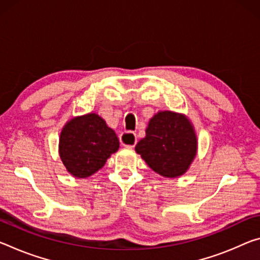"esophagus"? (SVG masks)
I'll use <instances>...</instances> for the list:
<instances>
[{"label":"esophagus","mask_w":260,"mask_h":260,"mask_svg":"<svg viewBox=\"0 0 260 260\" xmlns=\"http://www.w3.org/2000/svg\"><path fill=\"white\" fill-rule=\"evenodd\" d=\"M120 142L121 145L127 146V147H134L138 142V137L137 134L131 133V132H127V133H123L120 135Z\"/></svg>","instance_id":"obj_1"}]
</instances>
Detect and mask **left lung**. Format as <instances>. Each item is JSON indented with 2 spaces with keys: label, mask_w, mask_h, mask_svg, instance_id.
I'll use <instances>...</instances> for the list:
<instances>
[{
  "label": "left lung",
  "mask_w": 260,
  "mask_h": 260,
  "mask_svg": "<svg viewBox=\"0 0 260 260\" xmlns=\"http://www.w3.org/2000/svg\"><path fill=\"white\" fill-rule=\"evenodd\" d=\"M135 150L155 172L175 178L185 174L196 157L197 137L184 115L163 111L150 119Z\"/></svg>",
  "instance_id": "left-lung-1"
}]
</instances>
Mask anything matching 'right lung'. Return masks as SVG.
<instances>
[{
    "instance_id": "obj_1",
    "label": "right lung",
    "mask_w": 260,
    "mask_h": 260,
    "mask_svg": "<svg viewBox=\"0 0 260 260\" xmlns=\"http://www.w3.org/2000/svg\"><path fill=\"white\" fill-rule=\"evenodd\" d=\"M118 148L114 131L94 113L72 119L60 135V157L69 174L77 178L97 172Z\"/></svg>"
}]
</instances>
